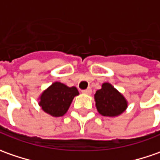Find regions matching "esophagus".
Segmentation results:
<instances>
[{
    "mask_svg": "<svg viewBox=\"0 0 160 160\" xmlns=\"http://www.w3.org/2000/svg\"><path fill=\"white\" fill-rule=\"evenodd\" d=\"M81 92H82L83 94H86V95H90L91 93H92V90H91L90 88H87V89L81 90Z\"/></svg>",
    "mask_w": 160,
    "mask_h": 160,
    "instance_id": "1",
    "label": "esophagus"
}]
</instances>
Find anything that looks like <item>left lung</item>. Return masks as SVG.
Instances as JSON below:
<instances>
[{"label": "left lung", "mask_w": 160, "mask_h": 160, "mask_svg": "<svg viewBox=\"0 0 160 160\" xmlns=\"http://www.w3.org/2000/svg\"><path fill=\"white\" fill-rule=\"evenodd\" d=\"M98 112L106 117H117L128 108V101L112 84L105 82L95 94Z\"/></svg>", "instance_id": "8db88e82"}]
</instances>
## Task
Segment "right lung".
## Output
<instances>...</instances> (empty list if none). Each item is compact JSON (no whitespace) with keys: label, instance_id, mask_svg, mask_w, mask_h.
<instances>
[{"label":"right lung","instance_id":"obj_1","mask_svg":"<svg viewBox=\"0 0 160 160\" xmlns=\"http://www.w3.org/2000/svg\"><path fill=\"white\" fill-rule=\"evenodd\" d=\"M79 95L75 87H68L61 82H54L39 97L42 111L53 117H61L67 112L73 98Z\"/></svg>","mask_w":160,"mask_h":160}]
</instances>
